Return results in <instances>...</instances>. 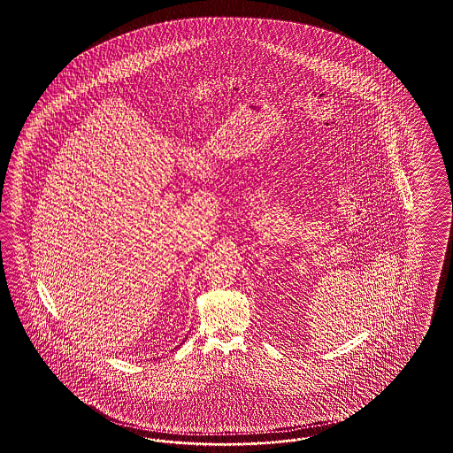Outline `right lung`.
<instances>
[{
  "mask_svg": "<svg viewBox=\"0 0 453 453\" xmlns=\"http://www.w3.org/2000/svg\"><path fill=\"white\" fill-rule=\"evenodd\" d=\"M183 342H185V341H183Z\"/></svg>",
  "mask_w": 453,
  "mask_h": 453,
  "instance_id": "obj_1",
  "label": "right lung"
}]
</instances>
